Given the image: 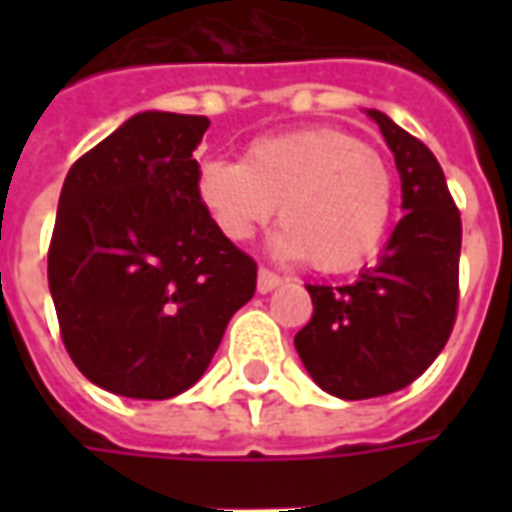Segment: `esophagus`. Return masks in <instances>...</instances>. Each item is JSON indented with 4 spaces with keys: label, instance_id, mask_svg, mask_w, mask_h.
Returning a JSON list of instances; mask_svg holds the SVG:
<instances>
[{
    "label": "esophagus",
    "instance_id": "esophagus-1",
    "mask_svg": "<svg viewBox=\"0 0 512 512\" xmlns=\"http://www.w3.org/2000/svg\"><path fill=\"white\" fill-rule=\"evenodd\" d=\"M282 282H285V279L279 277V274H274V271H268V268H260V271H257V290H260V293H271V290L279 288Z\"/></svg>",
    "mask_w": 512,
    "mask_h": 512
}]
</instances>
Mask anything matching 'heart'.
I'll use <instances>...</instances> for the list:
<instances>
[{
    "mask_svg": "<svg viewBox=\"0 0 512 512\" xmlns=\"http://www.w3.org/2000/svg\"><path fill=\"white\" fill-rule=\"evenodd\" d=\"M197 197L230 241H249L277 213L274 246L310 257L326 274L365 266L395 211V178L384 156L337 128L260 136L244 161L205 158Z\"/></svg>",
    "mask_w": 512,
    "mask_h": 512,
    "instance_id": "1",
    "label": "heart"
}]
</instances>
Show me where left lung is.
I'll return each mask as SVG.
<instances>
[{"label": "left lung", "mask_w": 512, "mask_h": 512, "mask_svg": "<svg viewBox=\"0 0 512 512\" xmlns=\"http://www.w3.org/2000/svg\"><path fill=\"white\" fill-rule=\"evenodd\" d=\"M367 117L395 153L406 216L354 285H307L315 310L293 340L312 381L343 400L417 381L450 340L458 312L461 213L439 161L384 112L367 109Z\"/></svg>", "instance_id": "1"}]
</instances>
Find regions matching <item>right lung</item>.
I'll list each match as a JSON object with an SVG mask.
<instances>
[{"mask_svg":"<svg viewBox=\"0 0 512 512\" xmlns=\"http://www.w3.org/2000/svg\"><path fill=\"white\" fill-rule=\"evenodd\" d=\"M211 120L139 112L84 153L62 183L49 290L84 378L136 400L186 392L255 296L257 263L197 197Z\"/></svg>","mask_w":512,"mask_h":512,"instance_id":"1","label":"right lung"}]
</instances>
